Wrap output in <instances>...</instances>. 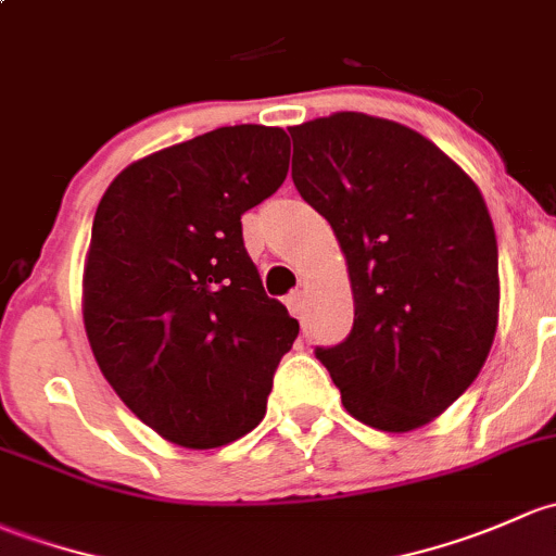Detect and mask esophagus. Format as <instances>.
<instances>
[{"label":"esophagus","mask_w":556,"mask_h":556,"mask_svg":"<svg viewBox=\"0 0 556 556\" xmlns=\"http://www.w3.org/2000/svg\"><path fill=\"white\" fill-rule=\"evenodd\" d=\"M286 305H289L291 316L302 318V313H305V291H300V289L291 291V294L286 296Z\"/></svg>","instance_id":"esophagus-1"}]
</instances>
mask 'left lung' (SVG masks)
I'll return each mask as SVG.
<instances>
[{"instance_id": "obj_1", "label": "left lung", "mask_w": 556, "mask_h": 556, "mask_svg": "<svg viewBox=\"0 0 556 556\" xmlns=\"http://www.w3.org/2000/svg\"><path fill=\"white\" fill-rule=\"evenodd\" d=\"M291 179L340 240L353 329L316 358L356 420L426 426L477 380L495 340L497 243L477 185L426 136L337 112L289 128Z\"/></svg>"}]
</instances>
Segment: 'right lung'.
I'll return each mask as SVG.
<instances>
[{
  "instance_id": "obj_1",
  "label": "right lung",
  "mask_w": 556,
  "mask_h": 556,
  "mask_svg": "<svg viewBox=\"0 0 556 556\" xmlns=\"http://www.w3.org/2000/svg\"><path fill=\"white\" fill-rule=\"evenodd\" d=\"M286 154L280 128H216L128 165L96 211L90 348L125 406L181 447H225L260 426L300 334L240 225L283 185Z\"/></svg>"
}]
</instances>
